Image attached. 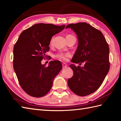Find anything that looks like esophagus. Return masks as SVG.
<instances>
[{
    "instance_id": "34e87169",
    "label": "esophagus",
    "mask_w": 121,
    "mask_h": 121,
    "mask_svg": "<svg viewBox=\"0 0 121 121\" xmlns=\"http://www.w3.org/2000/svg\"><path fill=\"white\" fill-rule=\"evenodd\" d=\"M67 65H66V63H62V66H63V68H66V67H67Z\"/></svg>"
}]
</instances>
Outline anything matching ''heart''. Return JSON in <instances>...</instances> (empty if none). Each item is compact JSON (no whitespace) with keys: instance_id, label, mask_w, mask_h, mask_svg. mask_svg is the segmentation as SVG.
<instances>
[{"instance_id":"heart-1","label":"heart","mask_w":121,"mask_h":121,"mask_svg":"<svg viewBox=\"0 0 121 121\" xmlns=\"http://www.w3.org/2000/svg\"><path fill=\"white\" fill-rule=\"evenodd\" d=\"M71 35H68L67 36H70ZM70 56V55L69 53H59L56 56L58 59H60L61 60H65L66 59V58Z\"/></svg>"}]
</instances>
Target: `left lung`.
<instances>
[{
  "label": "left lung",
  "mask_w": 121,
  "mask_h": 121,
  "mask_svg": "<svg viewBox=\"0 0 121 121\" xmlns=\"http://www.w3.org/2000/svg\"><path fill=\"white\" fill-rule=\"evenodd\" d=\"M68 28L78 38V48L71 61L85 62L84 67L70 65L73 76L68 79V86L78 96H87L99 88L109 71V45L102 33L86 22L68 24Z\"/></svg>",
  "instance_id": "1"
}]
</instances>
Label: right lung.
I'll use <instances>...</instances> for the list:
<instances>
[{
    "mask_svg": "<svg viewBox=\"0 0 121 121\" xmlns=\"http://www.w3.org/2000/svg\"><path fill=\"white\" fill-rule=\"evenodd\" d=\"M65 27V25L34 24L21 33L14 45V70L20 86L30 96L38 98L47 94L62 69L59 61H51L48 66L41 61L49 50L52 37Z\"/></svg>",
    "mask_w": 121,
    "mask_h": 121,
    "instance_id": "obj_1",
    "label": "right lung"
}]
</instances>
